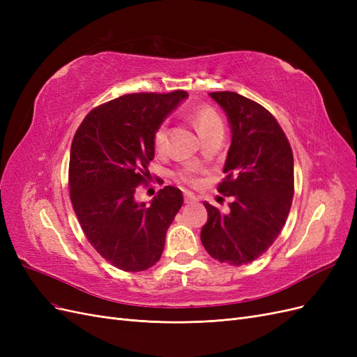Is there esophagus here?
<instances>
[{
    "label": "esophagus",
    "mask_w": 357,
    "mask_h": 357,
    "mask_svg": "<svg viewBox=\"0 0 357 357\" xmlns=\"http://www.w3.org/2000/svg\"><path fill=\"white\" fill-rule=\"evenodd\" d=\"M197 201V198L192 195V193H189V192H185V202L186 204H192V202H195Z\"/></svg>",
    "instance_id": "1"
}]
</instances>
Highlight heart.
<instances>
[{"label":"heart","mask_w":357,"mask_h":357,"mask_svg":"<svg viewBox=\"0 0 357 357\" xmlns=\"http://www.w3.org/2000/svg\"><path fill=\"white\" fill-rule=\"evenodd\" d=\"M193 123H195L199 135L204 138L215 131H223V122L220 116L215 113L210 105H199L193 110ZM153 147L156 153H165L168 144V122H160L153 131ZM177 178L188 185L195 186L198 185L197 178V168H185L177 172Z\"/></svg>","instance_id":"b5f03b06"}]
</instances>
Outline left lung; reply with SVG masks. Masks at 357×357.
Returning a JSON list of instances; mask_svg holds the SVG:
<instances>
[{"mask_svg": "<svg viewBox=\"0 0 357 357\" xmlns=\"http://www.w3.org/2000/svg\"><path fill=\"white\" fill-rule=\"evenodd\" d=\"M225 110L232 143L218 190L229 197V211L204 202L205 250L219 262L240 266L264 255L282 232L295 192L294 153L275 117L235 92H211Z\"/></svg>", "mask_w": 357, "mask_h": 357, "instance_id": "left-lung-1", "label": "left lung"}]
</instances>
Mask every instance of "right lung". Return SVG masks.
<instances>
[{"label": "right lung", "instance_id": "obj_1", "mask_svg": "<svg viewBox=\"0 0 357 357\" xmlns=\"http://www.w3.org/2000/svg\"><path fill=\"white\" fill-rule=\"evenodd\" d=\"M188 92H142L95 107L71 143L68 186L73 208L91 245L126 273L153 266L165 235L183 205L174 186L146 202L135 201L139 185L152 178L153 131Z\"/></svg>", "mask_w": 357, "mask_h": 357}]
</instances>
